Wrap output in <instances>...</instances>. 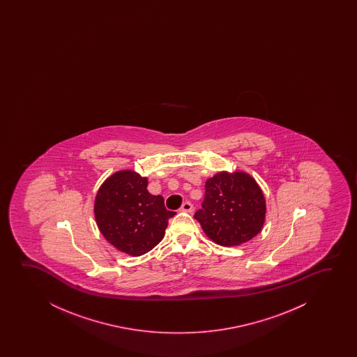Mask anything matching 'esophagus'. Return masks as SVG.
<instances>
[{
  "mask_svg": "<svg viewBox=\"0 0 357 357\" xmlns=\"http://www.w3.org/2000/svg\"><path fill=\"white\" fill-rule=\"evenodd\" d=\"M181 211H183V212H188V213H192L194 212V206H192V204H190V202H184L183 205H181Z\"/></svg>",
  "mask_w": 357,
  "mask_h": 357,
  "instance_id": "34e87169",
  "label": "esophagus"
}]
</instances>
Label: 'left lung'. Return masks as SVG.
Masks as SVG:
<instances>
[{
	"label": "left lung",
	"instance_id": "obj_1",
	"mask_svg": "<svg viewBox=\"0 0 357 357\" xmlns=\"http://www.w3.org/2000/svg\"><path fill=\"white\" fill-rule=\"evenodd\" d=\"M267 205L254 176L243 171H220L205 183V200L196 212L205 234L220 246H239L264 228Z\"/></svg>",
	"mask_w": 357,
	"mask_h": 357
}]
</instances>
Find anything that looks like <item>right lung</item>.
<instances>
[{"label":"right lung","mask_w":357,"mask_h":357,"mask_svg":"<svg viewBox=\"0 0 357 357\" xmlns=\"http://www.w3.org/2000/svg\"><path fill=\"white\" fill-rule=\"evenodd\" d=\"M147 178L132 169L114 172L98 188L93 215L109 244L129 256H142L153 249L166 234L168 220L161 195L147 190Z\"/></svg>","instance_id":"1"}]
</instances>
